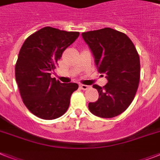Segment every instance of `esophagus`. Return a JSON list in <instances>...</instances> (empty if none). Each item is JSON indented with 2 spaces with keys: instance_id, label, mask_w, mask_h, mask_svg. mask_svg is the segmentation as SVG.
Returning a JSON list of instances; mask_svg holds the SVG:
<instances>
[{
  "instance_id": "1",
  "label": "esophagus",
  "mask_w": 160,
  "mask_h": 160,
  "mask_svg": "<svg viewBox=\"0 0 160 160\" xmlns=\"http://www.w3.org/2000/svg\"><path fill=\"white\" fill-rule=\"evenodd\" d=\"M89 88L90 87L88 85H84V84H81V85H80V88L82 90H88Z\"/></svg>"
}]
</instances>
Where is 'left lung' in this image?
Masks as SVG:
<instances>
[{
	"instance_id": "left-lung-1",
	"label": "left lung",
	"mask_w": 160,
	"mask_h": 160,
	"mask_svg": "<svg viewBox=\"0 0 160 160\" xmlns=\"http://www.w3.org/2000/svg\"><path fill=\"white\" fill-rule=\"evenodd\" d=\"M82 36L94 55L98 71L106 73L108 80L103 88L93 85L99 99L88 104L89 110L101 118L116 117L128 108L137 93L141 76L138 52L126 34L110 28Z\"/></svg>"
}]
</instances>
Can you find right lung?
<instances>
[{"mask_svg": "<svg viewBox=\"0 0 160 160\" xmlns=\"http://www.w3.org/2000/svg\"><path fill=\"white\" fill-rule=\"evenodd\" d=\"M78 32L45 27L23 42L15 64V79L28 109L46 120L59 118L67 111L77 83H61L51 77L62 54L78 38Z\"/></svg>", "mask_w": 160, "mask_h": 160, "instance_id": "obj_1", "label": "right lung"}]
</instances>
